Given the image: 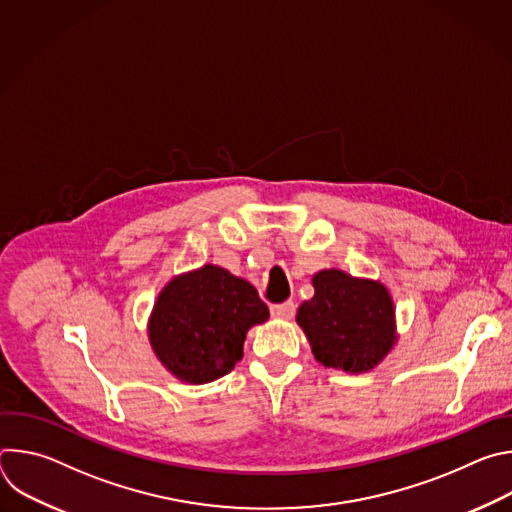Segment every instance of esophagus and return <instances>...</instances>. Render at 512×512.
Segmentation results:
<instances>
[{
    "instance_id": "34e87169",
    "label": "esophagus",
    "mask_w": 512,
    "mask_h": 512,
    "mask_svg": "<svg viewBox=\"0 0 512 512\" xmlns=\"http://www.w3.org/2000/svg\"><path fill=\"white\" fill-rule=\"evenodd\" d=\"M296 314V304L294 302H283V304H275L271 306V316L277 320H291Z\"/></svg>"
}]
</instances>
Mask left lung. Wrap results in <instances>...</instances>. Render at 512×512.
I'll use <instances>...</instances> for the list:
<instances>
[{"mask_svg":"<svg viewBox=\"0 0 512 512\" xmlns=\"http://www.w3.org/2000/svg\"><path fill=\"white\" fill-rule=\"evenodd\" d=\"M314 298L298 308L314 358L326 369L373 371L399 340L393 296L385 283L342 269L312 275Z\"/></svg>","mask_w":512,"mask_h":512,"instance_id":"obj_1","label":"left lung"}]
</instances>
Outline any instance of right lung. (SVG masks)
<instances>
[{
    "instance_id": "right-lung-1",
    "label": "right lung",
    "mask_w": 512,
    "mask_h": 512,
    "mask_svg": "<svg viewBox=\"0 0 512 512\" xmlns=\"http://www.w3.org/2000/svg\"><path fill=\"white\" fill-rule=\"evenodd\" d=\"M267 318L269 308L247 279L206 263L162 287L148 318V340L172 377L206 385L235 369L247 332Z\"/></svg>"
}]
</instances>
